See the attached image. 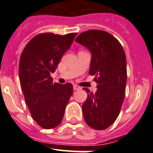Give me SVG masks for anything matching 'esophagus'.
<instances>
[{
	"label": "esophagus",
	"mask_w": 153,
	"mask_h": 153,
	"mask_svg": "<svg viewBox=\"0 0 153 153\" xmlns=\"http://www.w3.org/2000/svg\"><path fill=\"white\" fill-rule=\"evenodd\" d=\"M73 89L74 90H79V89H81V87L77 85H73Z\"/></svg>",
	"instance_id": "obj_1"
}]
</instances>
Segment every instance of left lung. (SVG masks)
<instances>
[{
    "instance_id": "left-lung-1",
    "label": "left lung",
    "mask_w": 153,
    "mask_h": 153,
    "mask_svg": "<svg viewBox=\"0 0 153 153\" xmlns=\"http://www.w3.org/2000/svg\"><path fill=\"white\" fill-rule=\"evenodd\" d=\"M75 41L92 53L89 74L94 75L97 91L87 88V98L82 105L88 126L103 130L111 126L121 111L126 83V55L119 41L109 32L92 29L80 34Z\"/></svg>"
}]
</instances>
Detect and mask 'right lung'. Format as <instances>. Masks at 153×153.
<instances>
[{"label":"right lung","instance_id":"1","mask_svg":"<svg viewBox=\"0 0 153 153\" xmlns=\"http://www.w3.org/2000/svg\"><path fill=\"white\" fill-rule=\"evenodd\" d=\"M77 34H38L30 40L21 53V89L32 118L44 129H52L60 124L73 92L72 84L53 83L50 74L58 67Z\"/></svg>","mask_w":153,"mask_h":153}]
</instances>
